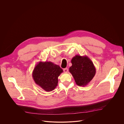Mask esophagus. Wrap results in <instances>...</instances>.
<instances>
[{"mask_svg":"<svg viewBox=\"0 0 124 124\" xmlns=\"http://www.w3.org/2000/svg\"><path fill=\"white\" fill-rule=\"evenodd\" d=\"M63 70L65 73H67L68 72V69L67 68H66L63 69Z\"/></svg>","mask_w":124,"mask_h":124,"instance_id":"obj_1","label":"esophagus"}]
</instances>
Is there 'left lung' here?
<instances>
[{"instance_id": "obj_1", "label": "left lung", "mask_w": 124, "mask_h": 124, "mask_svg": "<svg viewBox=\"0 0 124 124\" xmlns=\"http://www.w3.org/2000/svg\"><path fill=\"white\" fill-rule=\"evenodd\" d=\"M72 66L69 68L76 84L86 86L94 77L96 70L92 60L86 55H77L71 60Z\"/></svg>"}]
</instances>
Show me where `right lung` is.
<instances>
[{"label":"right lung","mask_w":124,"mask_h":124,"mask_svg":"<svg viewBox=\"0 0 124 124\" xmlns=\"http://www.w3.org/2000/svg\"><path fill=\"white\" fill-rule=\"evenodd\" d=\"M63 70L50 61H40L36 64L32 72L33 78L37 85L47 92L54 90L58 85V78Z\"/></svg>","instance_id":"add662e5"}]
</instances>
